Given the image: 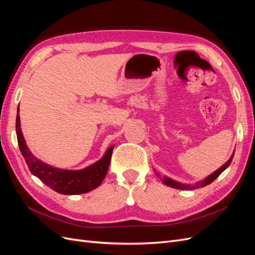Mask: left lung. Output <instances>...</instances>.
<instances>
[{"instance_id":"8db88e82","label":"left lung","mask_w":255,"mask_h":255,"mask_svg":"<svg viewBox=\"0 0 255 255\" xmlns=\"http://www.w3.org/2000/svg\"><path fill=\"white\" fill-rule=\"evenodd\" d=\"M233 156H234V154H232V156L230 157V159L227 161V163L223 165L222 167H220L218 170H216L214 173H212L211 175H208L206 179H204V180H202V181H200V182H198V183H196L195 185H188V184H182V183H179V182H176V181H174V180H171V179H169V177H167V176H164V177H160V175L158 174V173H156L157 174V176L159 177V179L161 180V182H163L165 185H167V186H170V187H173V188H176V189H184V190H192V189H197V188H201V187H204V186H206V185H208V184H211L212 182H214L216 179H217V177L226 170V169L230 166V164H231V161H232V159H233Z\"/></svg>"}]
</instances>
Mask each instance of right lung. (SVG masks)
I'll list each match as a JSON object with an SVG mask.
<instances>
[{"mask_svg":"<svg viewBox=\"0 0 255 255\" xmlns=\"http://www.w3.org/2000/svg\"><path fill=\"white\" fill-rule=\"evenodd\" d=\"M16 132L20 151L25 159L29 171L58 194H85V192L99 187L104 180L110 167L114 145L109 148L101 159L87 168H84L82 170H64V169H58L45 164L33 155L32 152L27 148L24 137H23L19 114L17 115L16 119Z\"/></svg>","mask_w":255,"mask_h":255,"instance_id":"obj_1","label":"right lung"}]
</instances>
